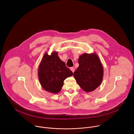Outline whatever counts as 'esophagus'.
<instances>
[{"label": "esophagus", "instance_id": "esophagus-1", "mask_svg": "<svg viewBox=\"0 0 134 134\" xmlns=\"http://www.w3.org/2000/svg\"><path fill=\"white\" fill-rule=\"evenodd\" d=\"M70 70L72 71V72H74L75 71V68L74 67H71L70 68Z\"/></svg>", "mask_w": 134, "mask_h": 134}]
</instances>
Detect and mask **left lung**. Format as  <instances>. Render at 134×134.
Masks as SVG:
<instances>
[{"label":"left lung","instance_id":"obj_1","mask_svg":"<svg viewBox=\"0 0 134 134\" xmlns=\"http://www.w3.org/2000/svg\"><path fill=\"white\" fill-rule=\"evenodd\" d=\"M79 67L74 76L80 86L85 92H92L101 83L103 69L98 55L84 53L79 59Z\"/></svg>","mask_w":134,"mask_h":134}]
</instances>
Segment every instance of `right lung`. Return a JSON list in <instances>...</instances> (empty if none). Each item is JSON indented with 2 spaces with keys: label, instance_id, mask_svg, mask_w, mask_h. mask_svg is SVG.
Segmentation results:
<instances>
[{
  "label": "right lung",
  "instance_id": "right-lung-1",
  "mask_svg": "<svg viewBox=\"0 0 134 134\" xmlns=\"http://www.w3.org/2000/svg\"><path fill=\"white\" fill-rule=\"evenodd\" d=\"M56 52L44 55L38 69V76L42 87L47 91L57 93L60 91L64 80L72 75Z\"/></svg>",
  "mask_w": 134,
  "mask_h": 134
}]
</instances>
